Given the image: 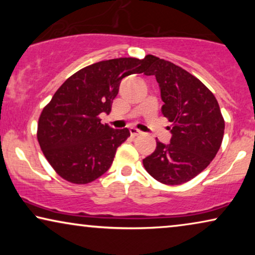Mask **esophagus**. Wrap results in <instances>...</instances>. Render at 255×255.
<instances>
[{
    "label": "esophagus",
    "instance_id": "obj_1",
    "mask_svg": "<svg viewBox=\"0 0 255 255\" xmlns=\"http://www.w3.org/2000/svg\"><path fill=\"white\" fill-rule=\"evenodd\" d=\"M130 133L132 135H139V134H141L142 132L139 131L138 128H130Z\"/></svg>",
    "mask_w": 255,
    "mask_h": 255
}]
</instances>
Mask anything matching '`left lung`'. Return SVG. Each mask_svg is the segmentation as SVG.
<instances>
[{
	"instance_id": "left-lung-1",
	"label": "left lung",
	"mask_w": 255,
	"mask_h": 255,
	"mask_svg": "<svg viewBox=\"0 0 255 255\" xmlns=\"http://www.w3.org/2000/svg\"><path fill=\"white\" fill-rule=\"evenodd\" d=\"M146 75L159 83L162 115L172 123L168 145L156 148L142 160L149 175L175 186L194 179L210 165L224 135L225 122L214 94L197 78L173 62L154 55L146 57Z\"/></svg>"
}]
</instances>
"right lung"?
<instances>
[{"label": "right lung", "instance_id": "right-lung-1", "mask_svg": "<svg viewBox=\"0 0 255 255\" xmlns=\"http://www.w3.org/2000/svg\"><path fill=\"white\" fill-rule=\"evenodd\" d=\"M146 58H118L80 69L62 83L41 111L37 138L45 158L68 182L86 184L110 168L118 146L130 137L128 128L102 124L121 81L146 73Z\"/></svg>", "mask_w": 255, "mask_h": 255}]
</instances>
